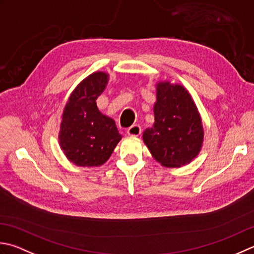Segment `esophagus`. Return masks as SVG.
I'll return each instance as SVG.
<instances>
[{
    "mask_svg": "<svg viewBox=\"0 0 254 254\" xmlns=\"http://www.w3.org/2000/svg\"><path fill=\"white\" fill-rule=\"evenodd\" d=\"M127 133L131 136H138L142 133V128L140 126H138V124H133L132 127L127 128Z\"/></svg>",
    "mask_w": 254,
    "mask_h": 254,
    "instance_id": "1",
    "label": "esophagus"
}]
</instances>
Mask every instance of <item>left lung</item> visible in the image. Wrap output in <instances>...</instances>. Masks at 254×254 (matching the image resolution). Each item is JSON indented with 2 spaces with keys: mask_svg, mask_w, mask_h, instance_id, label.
Returning <instances> with one entry per match:
<instances>
[{
  "mask_svg": "<svg viewBox=\"0 0 254 254\" xmlns=\"http://www.w3.org/2000/svg\"><path fill=\"white\" fill-rule=\"evenodd\" d=\"M155 122L143 133V141L157 162L166 167L186 165L199 153L202 124L190 94L168 81L157 84Z\"/></svg>",
  "mask_w": 254,
  "mask_h": 254,
  "instance_id": "8db88e82",
  "label": "left lung"
}]
</instances>
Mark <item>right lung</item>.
Masks as SVG:
<instances>
[{"mask_svg": "<svg viewBox=\"0 0 254 254\" xmlns=\"http://www.w3.org/2000/svg\"><path fill=\"white\" fill-rule=\"evenodd\" d=\"M107 82V73L90 74L78 84L64 107L59 141L68 160L78 166L102 165L122 137L116 122L97 107Z\"/></svg>", "mask_w": 254, "mask_h": 254, "instance_id": "1", "label": "right lung"}]
</instances>
